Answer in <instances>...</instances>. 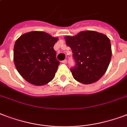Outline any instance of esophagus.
<instances>
[{
  "label": "esophagus",
  "instance_id": "obj_1",
  "mask_svg": "<svg viewBox=\"0 0 127 127\" xmlns=\"http://www.w3.org/2000/svg\"><path fill=\"white\" fill-rule=\"evenodd\" d=\"M62 63H63V64H66V63H67V61H66V60H64V61H62Z\"/></svg>",
  "mask_w": 127,
  "mask_h": 127
}]
</instances>
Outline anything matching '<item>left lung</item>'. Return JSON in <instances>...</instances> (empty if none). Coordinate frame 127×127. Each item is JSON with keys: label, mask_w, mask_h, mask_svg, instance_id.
<instances>
[{"label": "left lung", "mask_w": 127, "mask_h": 127, "mask_svg": "<svg viewBox=\"0 0 127 127\" xmlns=\"http://www.w3.org/2000/svg\"><path fill=\"white\" fill-rule=\"evenodd\" d=\"M71 48L76 65L70 71L74 79L88 85L98 81L108 68L111 57V41L105 34L96 31H81L64 37Z\"/></svg>", "instance_id": "obj_1"}]
</instances>
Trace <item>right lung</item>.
<instances>
[{
    "mask_svg": "<svg viewBox=\"0 0 127 127\" xmlns=\"http://www.w3.org/2000/svg\"><path fill=\"white\" fill-rule=\"evenodd\" d=\"M57 40V37L42 31L27 32L16 40L14 64L27 82L42 86L54 79L60 64L53 48Z\"/></svg>",
    "mask_w": 127,
    "mask_h": 127,
    "instance_id": "obj_1",
    "label": "right lung"
}]
</instances>
